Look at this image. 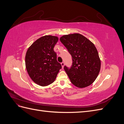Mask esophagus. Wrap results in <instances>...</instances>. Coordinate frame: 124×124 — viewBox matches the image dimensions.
Returning <instances> with one entry per match:
<instances>
[{
    "label": "esophagus",
    "instance_id": "esophagus-1",
    "mask_svg": "<svg viewBox=\"0 0 124 124\" xmlns=\"http://www.w3.org/2000/svg\"><path fill=\"white\" fill-rule=\"evenodd\" d=\"M61 65H62V68H63V67H64V65H65V63L63 62H62L61 63Z\"/></svg>",
    "mask_w": 124,
    "mask_h": 124
}]
</instances>
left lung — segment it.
I'll return each mask as SVG.
<instances>
[{"instance_id": "8db88e82", "label": "left lung", "mask_w": 124, "mask_h": 124, "mask_svg": "<svg viewBox=\"0 0 124 124\" xmlns=\"http://www.w3.org/2000/svg\"><path fill=\"white\" fill-rule=\"evenodd\" d=\"M60 41L72 56L71 67L64 66L71 83L79 88L91 85L98 77L101 67L95 45L79 33L64 35Z\"/></svg>"}]
</instances>
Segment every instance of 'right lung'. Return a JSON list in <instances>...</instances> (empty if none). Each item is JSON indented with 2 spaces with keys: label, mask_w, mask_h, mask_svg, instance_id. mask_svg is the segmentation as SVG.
I'll return each instance as SVG.
<instances>
[{
  "label": "right lung",
  "mask_w": 124,
  "mask_h": 124,
  "mask_svg": "<svg viewBox=\"0 0 124 124\" xmlns=\"http://www.w3.org/2000/svg\"><path fill=\"white\" fill-rule=\"evenodd\" d=\"M58 40L56 36H43L33 42L26 52L25 65L27 72L32 80L40 86L53 83L62 68L54 51Z\"/></svg>",
  "instance_id": "add662e5"
}]
</instances>
